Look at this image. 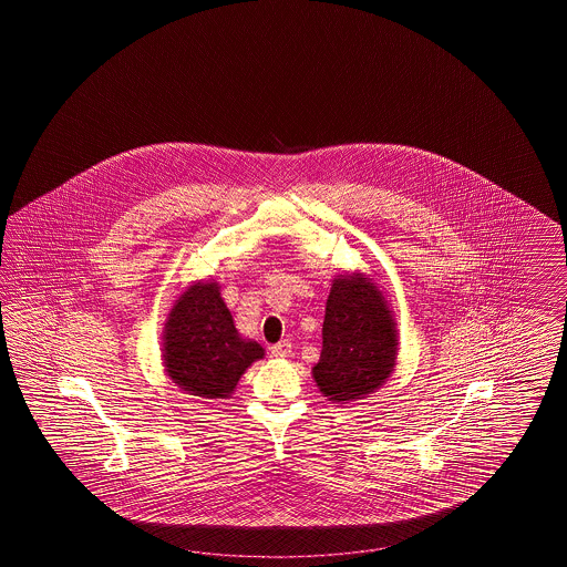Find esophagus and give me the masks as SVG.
<instances>
[{
	"label": "esophagus",
	"instance_id": "1",
	"mask_svg": "<svg viewBox=\"0 0 567 567\" xmlns=\"http://www.w3.org/2000/svg\"><path fill=\"white\" fill-rule=\"evenodd\" d=\"M271 357H278V359H285V357H289L291 352H293V344H291V340H280L278 344H274L270 349Z\"/></svg>",
	"mask_w": 567,
	"mask_h": 567
}]
</instances>
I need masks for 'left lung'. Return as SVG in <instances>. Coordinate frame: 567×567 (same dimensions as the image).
Returning <instances> with one entry per match:
<instances>
[{
	"mask_svg": "<svg viewBox=\"0 0 567 567\" xmlns=\"http://www.w3.org/2000/svg\"><path fill=\"white\" fill-rule=\"evenodd\" d=\"M398 352L395 315L374 278L359 270L338 274L324 303L323 351L312 368L327 402L365 400L393 374Z\"/></svg>",
	"mask_w": 567,
	"mask_h": 567,
	"instance_id": "left-lung-1",
	"label": "left lung"
}]
</instances>
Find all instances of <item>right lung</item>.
<instances>
[{
	"mask_svg": "<svg viewBox=\"0 0 567 567\" xmlns=\"http://www.w3.org/2000/svg\"><path fill=\"white\" fill-rule=\"evenodd\" d=\"M264 354L261 344L236 329L216 280L190 282L163 323V370L189 395L227 400Z\"/></svg>",
	"mask_w": 567,
	"mask_h": 567,
	"instance_id": "obj_1",
	"label": "right lung"
}]
</instances>
